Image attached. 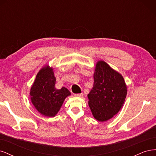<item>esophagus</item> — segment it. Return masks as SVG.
<instances>
[{"label":"esophagus","mask_w":156,"mask_h":156,"mask_svg":"<svg viewBox=\"0 0 156 156\" xmlns=\"http://www.w3.org/2000/svg\"><path fill=\"white\" fill-rule=\"evenodd\" d=\"M83 96V93H79V94H75V96L77 97H81Z\"/></svg>","instance_id":"esophagus-1"}]
</instances>
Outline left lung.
Wrapping results in <instances>:
<instances>
[{"instance_id":"left-lung-1","label":"left lung","mask_w":156,"mask_h":156,"mask_svg":"<svg viewBox=\"0 0 156 156\" xmlns=\"http://www.w3.org/2000/svg\"><path fill=\"white\" fill-rule=\"evenodd\" d=\"M127 87L122 75L103 61H99L94 74V86L88 94V105L94 117L107 121L123 106Z\"/></svg>"}]
</instances>
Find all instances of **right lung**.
<instances>
[{"label":"right lung","mask_w":156,"mask_h":156,"mask_svg":"<svg viewBox=\"0 0 156 156\" xmlns=\"http://www.w3.org/2000/svg\"><path fill=\"white\" fill-rule=\"evenodd\" d=\"M55 82L53 69L48 66L45 67L37 74L30 90L32 104L37 111L46 116H55L65 98L71 94L65 87L55 88Z\"/></svg>","instance_id":"obj_1"}]
</instances>
